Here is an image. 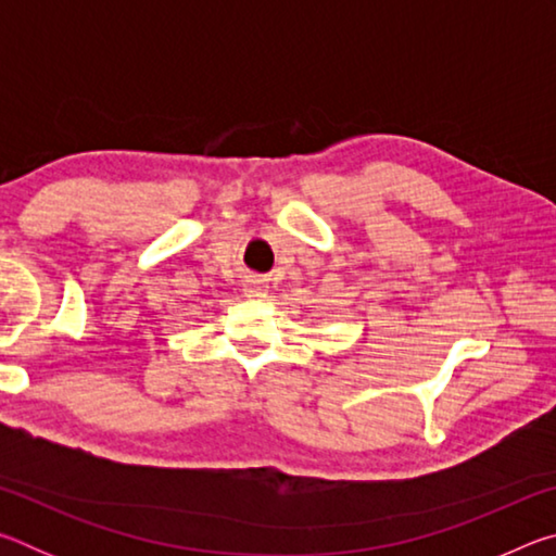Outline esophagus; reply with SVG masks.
Masks as SVG:
<instances>
[{
    "label": "esophagus",
    "instance_id": "esophagus-1",
    "mask_svg": "<svg viewBox=\"0 0 556 556\" xmlns=\"http://www.w3.org/2000/svg\"><path fill=\"white\" fill-rule=\"evenodd\" d=\"M265 285H262L260 279H250L248 285H244V294L248 296H265Z\"/></svg>",
    "mask_w": 556,
    "mask_h": 556
}]
</instances>
